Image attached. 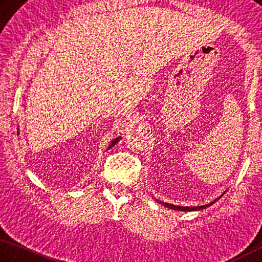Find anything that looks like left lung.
<instances>
[{
	"label": "left lung",
	"instance_id": "1",
	"mask_svg": "<svg viewBox=\"0 0 262 262\" xmlns=\"http://www.w3.org/2000/svg\"><path fill=\"white\" fill-rule=\"evenodd\" d=\"M222 196V195H221ZM221 196H219L217 199H215L214 201H212V203L210 204H207V205H204V206H195V207H189V206H176V205H172V204H168V203H163V201H159V200H157L158 203H160L161 205H163L164 207H167V208H171V209H173V210H182V212H194V210H201V209H205V208H207V207H209L210 205H213L214 203H216V201L221 198Z\"/></svg>",
	"mask_w": 262,
	"mask_h": 262
}]
</instances>
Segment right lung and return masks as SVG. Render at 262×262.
<instances>
[{"mask_svg":"<svg viewBox=\"0 0 262 262\" xmlns=\"http://www.w3.org/2000/svg\"><path fill=\"white\" fill-rule=\"evenodd\" d=\"M118 140H119V138H116V139H114V140H113V141H112V144H110V145H109V147H108V148H107V149H109V148H112V147H113V146H114V145H115V144H116V143H117V141H118Z\"/></svg>","mask_w":262,"mask_h":262,"instance_id":"obj_1","label":"right lung"}]
</instances>
